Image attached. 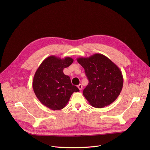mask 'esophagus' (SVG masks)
<instances>
[{"label":"esophagus","mask_w":150,"mask_h":150,"mask_svg":"<svg viewBox=\"0 0 150 150\" xmlns=\"http://www.w3.org/2000/svg\"><path fill=\"white\" fill-rule=\"evenodd\" d=\"M78 88L79 89L80 91L82 90V89H83V86H82V84H80L79 85H78Z\"/></svg>","instance_id":"1"}]
</instances>
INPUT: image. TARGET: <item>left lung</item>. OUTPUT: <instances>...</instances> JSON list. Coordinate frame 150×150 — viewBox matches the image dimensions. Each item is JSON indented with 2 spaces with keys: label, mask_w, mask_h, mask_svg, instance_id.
<instances>
[{
  "label": "left lung",
  "mask_w": 150,
  "mask_h": 150,
  "mask_svg": "<svg viewBox=\"0 0 150 150\" xmlns=\"http://www.w3.org/2000/svg\"><path fill=\"white\" fill-rule=\"evenodd\" d=\"M78 62L84 69L89 84L83 94L94 108L111 105L119 97L123 84L119 67L108 57L95 53L89 57H80Z\"/></svg>",
  "instance_id": "obj_1"
}]
</instances>
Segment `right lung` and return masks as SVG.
<instances>
[{"label": "right lung", "instance_id": "obj_1", "mask_svg": "<svg viewBox=\"0 0 150 150\" xmlns=\"http://www.w3.org/2000/svg\"><path fill=\"white\" fill-rule=\"evenodd\" d=\"M74 62L70 57L60 58L54 55L46 58L39 66L33 80V89L38 99L45 106L54 111L64 108L75 92L80 90L72 85L63 69Z\"/></svg>", "mask_w": 150, "mask_h": 150}]
</instances>
